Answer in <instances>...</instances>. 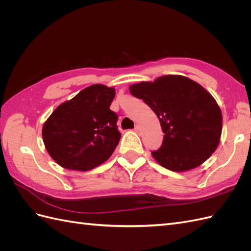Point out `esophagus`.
Masks as SVG:
<instances>
[{"label":"esophagus","instance_id":"obj_1","mask_svg":"<svg viewBox=\"0 0 251 251\" xmlns=\"http://www.w3.org/2000/svg\"><path fill=\"white\" fill-rule=\"evenodd\" d=\"M140 130H141V127H140L139 126H135V131L137 132V133H140Z\"/></svg>","mask_w":251,"mask_h":251}]
</instances>
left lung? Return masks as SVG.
<instances>
[{"label":"left lung","instance_id":"1","mask_svg":"<svg viewBox=\"0 0 251 251\" xmlns=\"http://www.w3.org/2000/svg\"><path fill=\"white\" fill-rule=\"evenodd\" d=\"M130 92L155 112L164 133L151 156L163 168L186 172L201 165L217 150L222 112L198 82L182 75H164L130 86Z\"/></svg>","mask_w":251,"mask_h":251}]
</instances>
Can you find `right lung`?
Returning <instances> with one entry per match:
<instances>
[{
  "mask_svg": "<svg viewBox=\"0 0 251 251\" xmlns=\"http://www.w3.org/2000/svg\"><path fill=\"white\" fill-rule=\"evenodd\" d=\"M115 89L96 83L60 103L43 126L48 154L62 168L86 172L113 154L121 135L110 110Z\"/></svg>",
  "mask_w": 251,
  "mask_h": 251,
  "instance_id": "right-lung-1",
  "label": "right lung"
}]
</instances>
